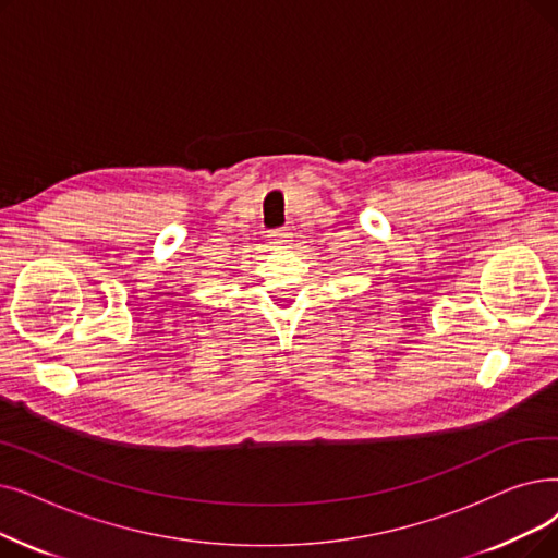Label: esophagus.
Masks as SVG:
<instances>
[{
	"mask_svg": "<svg viewBox=\"0 0 558 558\" xmlns=\"http://www.w3.org/2000/svg\"><path fill=\"white\" fill-rule=\"evenodd\" d=\"M269 236L276 241V244H287L289 236H292V234H289L287 230H274V232H269Z\"/></svg>",
	"mask_w": 558,
	"mask_h": 558,
	"instance_id": "esophagus-1",
	"label": "esophagus"
}]
</instances>
